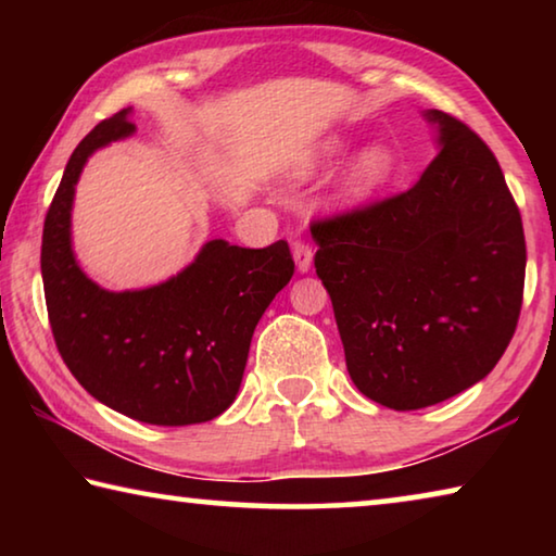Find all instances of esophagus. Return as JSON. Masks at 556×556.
Instances as JSON below:
<instances>
[{
	"label": "esophagus",
	"instance_id": "34e87169",
	"mask_svg": "<svg viewBox=\"0 0 556 556\" xmlns=\"http://www.w3.org/2000/svg\"><path fill=\"white\" fill-rule=\"evenodd\" d=\"M291 252H294V262H296V269L299 271L312 269V260H314L312 244L304 242V240H296L294 244H291Z\"/></svg>",
	"mask_w": 556,
	"mask_h": 556
}]
</instances>
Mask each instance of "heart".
Instances as JSON below:
<instances>
[{
	"mask_svg": "<svg viewBox=\"0 0 556 556\" xmlns=\"http://www.w3.org/2000/svg\"><path fill=\"white\" fill-rule=\"evenodd\" d=\"M348 142L341 137H328L318 144L312 154H306L296 166V174L312 176L321 168L331 166L338 156L345 152ZM394 174V154L390 147L372 144L363 149L345 172L338 178V195L345 203H363L370 201L372 195H378L384 186L390 184Z\"/></svg>",
	"mask_w": 556,
	"mask_h": 556,
	"instance_id": "b5f03b06",
	"label": "heart"
}]
</instances>
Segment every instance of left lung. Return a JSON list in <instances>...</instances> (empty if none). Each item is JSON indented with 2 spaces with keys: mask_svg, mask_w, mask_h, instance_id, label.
Here are the masks:
<instances>
[{
  "mask_svg": "<svg viewBox=\"0 0 556 556\" xmlns=\"http://www.w3.org/2000/svg\"><path fill=\"white\" fill-rule=\"evenodd\" d=\"M439 154L409 191L314 220L351 380L409 412L481 382L515 333L525 232L491 149L441 110Z\"/></svg>",
  "mask_w": 556,
  "mask_h": 556,
  "instance_id": "obj_1",
  "label": "left lung"
}]
</instances>
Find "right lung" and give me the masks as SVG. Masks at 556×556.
Here are the masks:
<instances>
[{
  "label": "right lung",
  "instance_id": "add662e5",
  "mask_svg": "<svg viewBox=\"0 0 556 556\" xmlns=\"http://www.w3.org/2000/svg\"><path fill=\"white\" fill-rule=\"evenodd\" d=\"M129 110L102 119L75 147L46 213L41 277L53 341L73 378L98 402L159 427L211 421L240 390L255 326L294 275L289 244L250 250L203 244L164 285L108 291L71 248L73 193L88 156L129 137Z\"/></svg>",
  "mask_w": 556,
  "mask_h": 556
}]
</instances>
